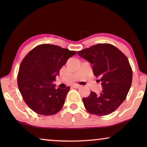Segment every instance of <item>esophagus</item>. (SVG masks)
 <instances>
[{"instance_id":"esophagus-1","label":"esophagus","mask_w":147,"mask_h":147,"mask_svg":"<svg viewBox=\"0 0 147 147\" xmlns=\"http://www.w3.org/2000/svg\"><path fill=\"white\" fill-rule=\"evenodd\" d=\"M80 87V85H79V84H74V85L73 86V88H78Z\"/></svg>"}]
</instances>
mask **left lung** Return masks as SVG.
<instances>
[{
  "instance_id": "left-lung-1",
  "label": "left lung",
  "mask_w": 147,
  "mask_h": 147,
  "mask_svg": "<svg viewBox=\"0 0 147 147\" xmlns=\"http://www.w3.org/2000/svg\"><path fill=\"white\" fill-rule=\"evenodd\" d=\"M93 65L94 75L99 77L103 90L99 95L91 92L83 98L89 113L106 116L115 111L126 99L132 84V70L126 56L109 43H100L78 52Z\"/></svg>"
}]
</instances>
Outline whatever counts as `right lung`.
Wrapping results in <instances>:
<instances>
[{"mask_svg": "<svg viewBox=\"0 0 147 147\" xmlns=\"http://www.w3.org/2000/svg\"><path fill=\"white\" fill-rule=\"evenodd\" d=\"M76 53L57 45L41 44L24 57L18 72V87L26 104L35 113L50 116L61 110L70 88L57 89L52 82Z\"/></svg>", "mask_w": 147, "mask_h": 147, "instance_id": "obj_1", "label": "right lung"}]
</instances>
